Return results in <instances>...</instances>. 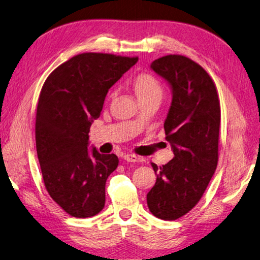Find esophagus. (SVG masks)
<instances>
[{
    "label": "esophagus",
    "instance_id": "1",
    "mask_svg": "<svg viewBox=\"0 0 260 260\" xmlns=\"http://www.w3.org/2000/svg\"><path fill=\"white\" fill-rule=\"evenodd\" d=\"M123 158H124L126 162H142L143 161L142 157L135 155V154H125V155L123 156Z\"/></svg>",
    "mask_w": 260,
    "mask_h": 260
}]
</instances>
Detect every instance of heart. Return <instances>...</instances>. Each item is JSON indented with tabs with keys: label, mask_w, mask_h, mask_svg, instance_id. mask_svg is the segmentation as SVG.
<instances>
[{
	"label": "heart",
	"mask_w": 260,
	"mask_h": 260,
	"mask_svg": "<svg viewBox=\"0 0 260 260\" xmlns=\"http://www.w3.org/2000/svg\"><path fill=\"white\" fill-rule=\"evenodd\" d=\"M134 89L138 99L147 97H162V86L151 74H140L134 82Z\"/></svg>",
	"instance_id": "heart-1"
}]
</instances>
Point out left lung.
<instances>
[{"label":"left lung","instance_id":"left-lung-1","mask_svg":"<svg viewBox=\"0 0 260 260\" xmlns=\"http://www.w3.org/2000/svg\"><path fill=\"white\" fill-rule=\"evenodd\" d=\"M151 68L171 89L165 130L175 157L162 167L152 163L156 183L147 206L160 219L175 220L197 206L215 174L220 104L211 77L189 58L169 54Z\"/></svg>","mask_w":260,"mask_h":260}]
</instances>
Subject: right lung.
<instances>
[{
    "instance_id": "right-lung-1",
    "label": "right lung",
    "mask_w": 260,
    "mask_h": 260,
    "mask_svg": "<svg viewBox=\"0 0 260 260\" xmlns=\"http://www.w3.org/2000/svg\"><path fill=\"white\" fill-rule=\"evenodd\" d=\"M138 58L81 53L45 80L36 112V151L45 188L68 215L95 216L105 206V185L116 169L115 154L89 146V131L108 90Z\"/></svg>"
}]
</instances>
